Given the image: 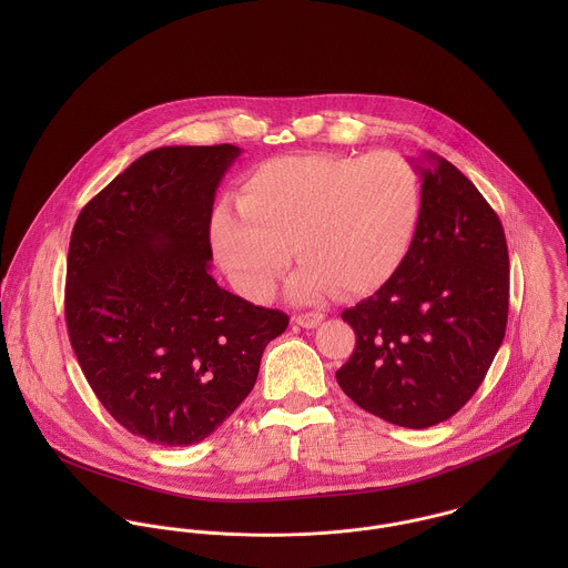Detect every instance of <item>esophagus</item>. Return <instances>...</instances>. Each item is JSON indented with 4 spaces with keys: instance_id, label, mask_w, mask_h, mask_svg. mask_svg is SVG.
Returning <instances> with one entry per match:
<instances>
[{
    "instance_id": "esophagus-1",
    "label": "esophagus",
    "mask_w": 568,
    "mask_h": 568,
    "mask_svg": "<svg viewBox=\"0 0 568 568\" xmlns=\"http://www.w3.org/2000/svg\"><path fill=\"white\" fill-rule=\"evenodd\" d=\"M293 322L302 327H317L324 322V313H302V315H295Z\"/></svg>"
}]
</instances>
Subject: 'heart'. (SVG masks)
I'll return each instance as SVG.
<instances>
[{"instance_id":"b5f03b06","label":"heart","mask_w":568,"mask_h":568,"mask_svg":"<svg viewBox=\"0 0 568 568\" xmlns=\"http://www.w3.org/2000/svg\"><path fill=\"white\" fill-rule=\"evenodd\" d=\"M422 181L396 153L284 155L260 163L239 205L221 201L210 243L244 297L264 302L288 264L291 300L311 304L338 288L361 297L405 264L422 221Z\"/></svg>"}]
</instances>
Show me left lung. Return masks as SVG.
I'll return each instance as SVG.
<instances>
[{"mask_svg": "<svg viewBox=\"0 0 568 568\" xmlns=\"http://www.w3.org/2000/svg\"><path fill=\"white\" fill-rule=\"evenodd\" d=\"M422 221L400 271L343 311L356 349L338 387L367 413L426 428L455 415L486 378L509 308L505 232L475 183L435 153L415 163Z\"/></svg>", "mask_w": 568, "mask_h": 568, "instance_id": "1", "label": "left lung"}]
</instances>
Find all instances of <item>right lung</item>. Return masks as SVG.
Masks as SVG:
<instances>
[{
  "instance_id": "obj_1",
  "label": "right lung",
  "mask_w": 568,
  "mask_h": 568,
  "mask_svg": "<svg viewBox=\"0 0 568 568\" xmlns=\"http://www.w3.org/2000/svg\"><path fill=\"white\" fill-rule=\"evenodd\" d=\"M241 153L155 149L95 194L72 232L65 320L82 374L129 433L160 446L210 437L288 325L210 275L216 190Z\"/></svg>"
}]
</instances>
